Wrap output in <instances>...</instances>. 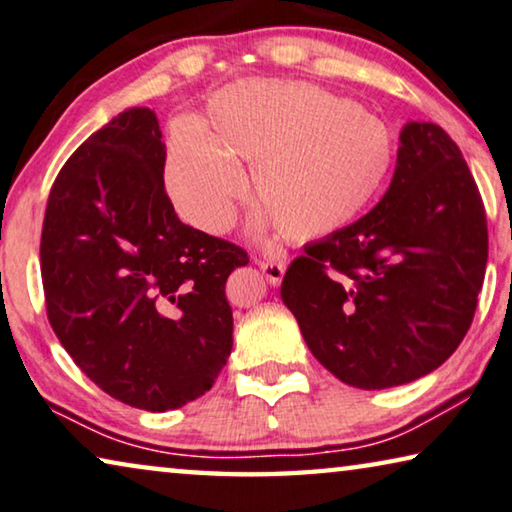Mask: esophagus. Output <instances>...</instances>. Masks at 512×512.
<instances>
[{"mask_svg":"<svg viewBox=\"0 0 512 512\" xmlns=\"http://www.w3.org/2000/svg\"><path fill=\"white\" fill-rule=\"evenodd\" d=\"M258 265H261V270L267 277V281H270L272 286H279L283 274H286V261H277V258H263V261H258Z\"/></svg>","mask_w":512,"mask_h":512,"instance_id":"1","label":"esophagus"}]
</instances>
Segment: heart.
<instances>
[{
  "instance_id": "obj_1",
  "label": "heart",
  "mask_w": 512,
  "mask_h": 512,
  "mask_svg": "<svg viewBox=\"0 0 512 512\" xmlns=\"http://www.w3.org/2000/svg\"><path fill=\"white\" fill-rule=\"evenodd\" d=\"M396 135L355 100L300 80H247L217 93L208 132L178 125L164 185L180 217L208 233L229 229L251 187L258 224L290 240L325 238L364 215L387 190Z\"/></svg>"
}]
</instances>
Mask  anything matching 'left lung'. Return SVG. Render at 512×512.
<instances>
[{"label": "left lung", "mask_w": 512, "mask_h": 512, "mask_svg": "<svg viewBox=\"0 0 512 512\" xmlns=\"http://www.w3.org/2000/svg\"><path fill=\"white\" fill-rule=\"evenodd\" d=\"M487 265L485 206L465 157L435 123H407L380 203L304 247L281 300L309 350L357 389L435 371L474 320Z\"/></svg>", "instance_id": "1"}]
</instances>
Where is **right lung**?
Wrapping results in <instances>:
<instances>
[{"label":"right lung","mask_w":512,"mask_h":512,"mask_svg":"<svg viewBox=\"0 0 512 512\" xmlns=\"http://www.w3.org/2000/svg\"><path fill=\"white\" fill-rule=\"evenodd\" d=\"M160 123L146 107L102 125L47 199V320L80 371L148 412L206 393L233 348L226 279L247 251L183 224L164 190Z\"/></svg>","instance_id":"right-lung-1"}]
</instances>
